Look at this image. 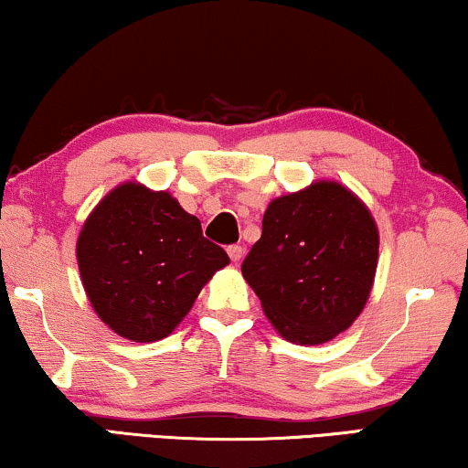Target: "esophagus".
<instances>
[{"mask_svg": "<svg viewBox=\"0 0 468 468\" xmlns=\"http://www.w3.org/2000/svg\"><path fill=\"white\" fill-rule=\"evenodd\" d=\"M228 255H229V260H232V261H240L242 247L240 245H229L228 247Z\"/></svg>", "mask_w": 468, "mask_h": 468, "instance_id": "obj_1", "label": "esophagus"}]
</instances>
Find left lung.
<instances>
[{"label": "left lung", "instance_id": "1", "mask_svg": "<svg viewBox=\"0 0 468 468\" xmlns=\"http://www.w3.org/2000/svg\"><path fill=\"white\" fill-rule=\"evenodd\" d=\"M379 234L368 208L335 181L268 204L242 277L279 335L319 345L347 330L373 287Z\"/></svg>", "mask_w": 468, "mask_h": 468}]
</instances>
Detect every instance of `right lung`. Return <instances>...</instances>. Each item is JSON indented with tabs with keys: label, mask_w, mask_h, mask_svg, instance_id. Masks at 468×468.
<instances>
[{
	"label": "right lung",
	"mask_w": 468,
	"mask_h": 468,
	"mask_svg": "<svg viewBox=\"0 0 468 468\" xmlns=\"http://www.w3.org/2000/svg\"><path fill=\"white\" fill-rule=\"evenodd\" d=\"M76 255L101 322L138 343L168 336L202 285L229 264L228 253L204 239L197 217L165 191L136 183L112 189L95 207Z\"/></svg>",
	"instance_id": "1"
}]
</instances>
